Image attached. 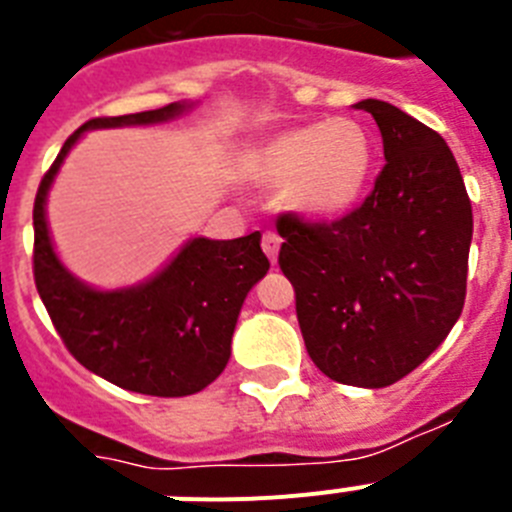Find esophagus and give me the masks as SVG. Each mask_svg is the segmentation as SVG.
Wrapping results in <instances>:
<instances>
[{
  "label": "esophagus",
  "mask_w": 512,
  "mask_h": 512,
  "mask_svg": "<svg viewBox=\"0 0 512 512\" xmlns=\"http://www.w3.org/2000/svg\"><path fill=\"white\" fill-rule=\"evenodd\" d=\"M261 248H264V253H266V256H269L271 264H277L279 248H282V238H279L277 233H271V230H266L264 238H261Z\"/></svg>",
  "instance_id": "34e87169"
}]
</instances>
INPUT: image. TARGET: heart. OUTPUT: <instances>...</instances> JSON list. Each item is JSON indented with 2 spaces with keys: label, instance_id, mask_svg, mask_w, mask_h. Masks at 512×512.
<instances>
[{
  "label": "heart",
  "instance_id": "obj_1",
  "mask_svg": "<svg viewBox=\"0 0 512 512\" xmlns=\"http://www.w3.org/2000/svg\"><path fill=\"white\" fill-rule=\"evenodd\" d=\"M374 161L372 133L338 117L266 138L248 158V176L259 187H284L287 205L307 220H338L364 200Z\"/></svg>",
  "mask_w": 512,
  "mask_h": 512
}]
</instances>
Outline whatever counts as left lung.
Instances as JSON below:
<instances>
[{
    "label": "left lung",
    "instance_id": "1",
    "mask_svg": "<svg viewBox=\"0 0 512 512\" xmlns=\"http://www.w3.org/2000/svg\"><path fill=\"white\" fill-rule=\"evenodd\" d=\"M384 169L359 210L336 223L282 215L279 266L297 295L307 354L333 382L395 384L449 336L467 295L472 202L436 130L382 99Z\"/></svg>",
    "mask_w": 512,
    "mask_h": 512
}]
</instances>
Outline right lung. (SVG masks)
Returning a JSON list of instances; mask_svg holds the SVG:
<instances>
[{"instance_id":"add662e5","label":"right lung","mask_w":512,"mask_h":512,"mask_svg":"<svg viewBox=\"0 0 512 512\" xmlns=\"http://www.w3.org/2000/svg\"><path fill=\"white\" fill-rule=\"evenodd\" d=\"M192 107L194 102H171L158 110L84 122L63 143L35 197V287L58 336L89 372L140 395H194L223 374L243 302L269 271L261 233L233 241L197 235L153 277L133 287L99 289L81 282L58 259L45 205L63 161L87 130L161 125Z\"/></svg>"}]
</instances>
